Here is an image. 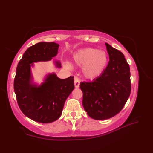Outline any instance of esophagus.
Segmentation results:
<instances>
[{
  "label": "esophagus",
  "mask_w": 153,
  "mask_h": 153,
  "mask_svg": "<svg viewBox=\"0 0 153 153\" xmlns=\"http://www.w3.org/2000/svg\"><path fill=\"white\" fill-rule=\"evenodd\" d=\"M79 84H80V79L79 77H75L74 78V85L76 87H79Z\"/></svg>",
  "instance_id": "obj_1"
}]
</instances>
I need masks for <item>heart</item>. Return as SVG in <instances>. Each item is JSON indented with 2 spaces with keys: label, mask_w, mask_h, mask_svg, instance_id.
<instances>
[{
  "label": "heart",
  "mask_w": 153,
  "mask_h": 153,
  "mask_svg": "<svg viewBox=\"0 0 153 153\" xmlns=\"http://www.w3.org/2000/svg\"><path fill=\"white\" fill-rule=\"evenodd\" d=\"M75 63L83 66V73L87 78L99 76L108 64V56L105 52L93 48H86L74 54Z\"/></svg>",
  "instance_id": "obj_1"
}]
</instances>
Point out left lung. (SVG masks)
<instances>
[{
  "instance_id": "8db88e82",
  "label": "left lung",
  "mask_w": 153,
  "mask_h": 153,
  "mask_svg": "<svg viewBox=\"0 0 153 153\" xmlns=\"http://www.w3.org/2000/svg\"><path fill=\"white\" fill-rule=\"evenodd\" d=\"M109 62L101 75L93 82L80 83L82 105L91 118L101 120L118 114L130 95V69L124 55L105 43Z\"/></svg>"
}]
</instances>
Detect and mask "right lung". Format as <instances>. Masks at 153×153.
<instances>
[{
	"instance_id": "obj_1",
	"label": "right lung",
	"mask_w": 153,
	"mask_h": 153,
	"mask_svg": "<svg viewBox=\"0 0 153 153\" xmlns=\"http://www.w3.org/2000/svg\"><path fill=\"white\" fill-rule=\"evenodd\" d=\"M58 47L54 42L35 44L25 51L16 68L14 89L18 106L25 116L35 122L47 123L59 118L65 101L74 89V76L60 79L54 74L48 75L39 87L31 83L32 63L51 60L57 54Z\"/></svg>"
}]
</instances>
